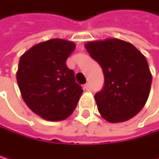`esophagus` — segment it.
Returning a JSON list of instances; mask_svg holds the SVG:
<instances>
[{
  "mask_svg": "<svg viewBox=\"0 0 159 159\" xmlns=\"http://www.w3.org/2000/svg\"><path fill=\"white\" fill-rule=\"evenodd\" d=\"M84 89L87 90V91H90V89H91L90 84H84Z\"/></svg>",
  "mask_w": 159,
  "mask_h": 159,
  "instance_id": "esophagus-1",
  "label": "esophagus"
}]
</instances>
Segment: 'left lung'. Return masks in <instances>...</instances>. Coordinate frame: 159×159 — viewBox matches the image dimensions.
I'll list each match as a JSON object with an SVG mask.
<instances>
[{
  "instance_id": "1",
  "label": "left lung",
  "mask_w": 159,
  "mask_h": 159,
  "mask_svg": "<svg viewBox=\"0 0 159 159\" xmlns=\"http://www.w3.org/2000/svg\"><path fill=\"white\" fill-rule=\"evenodd\" d=\"M104 74V87L94 98L110 123H122L143 109L151 91L152 73L146 57L129 42L107 38L84 44Z\"/></svg>"
}]
</instances>
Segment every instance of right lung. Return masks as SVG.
<instances>
[{
	"label": "right lung",
	"instance_id": "1",
	"mask_svg": "<svg viewBox=\"0 0 159 159\" xmlns=\"http://www.w3.org/2000/svg\"><path fill=\"white\" fill-rule=\"evenodd\" d=\"M75 44L50 39L32 46L19 59L16 80L32 111L48 121H62L74 112L83 94L66 61Z\"/></svg>",
	"mask_w": 159,
	"mask_h": 159
}]
</instances>
